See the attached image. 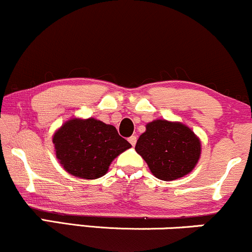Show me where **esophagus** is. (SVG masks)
Masks as SVG:
<instances>
[{
  "instance_id": "34e87169",
  "label": "esophagus",
  "mask_w": 252,
  "mask_h": 252,
  "mask_svg": "<svg viewBox=\"0 0 252 252\" xmlns=\"http://www.w3.org/2000/svg\"><path fill=\"white\" fill-rule=\"evenodd\" d=\"M128 141L132 146H134L135 143H137V137H135V135H132V137L128 138Z\"/></svg>"
}]
</instances>
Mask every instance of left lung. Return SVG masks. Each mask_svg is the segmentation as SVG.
<instances>
[{
	"label": "left lung",
	"instance_id": "obj_1",
	"mask_svg": "<svg viewBox=\"0 0 252 252\" xmlns=\"http://www.w3.org/2000/svg\"><path fill=\"white\" fill-rule=\"evenodd\" d=\"M135 151L157 178L168 182L193 170L200 157V141L183 124L155 120L146 125Z\"/></svg>",
	"mask_w": 252,
	"mask_h": 252
}]
</instances>
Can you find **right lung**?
Here are the masks:
<instances>
[{"mask_svg": "<svg viewBox=\"0 0 252 252\" xmlns=\"http://www.w3.org/2000/svg\"><path fill=\"white\" fill-rule=\"evenodd\" d=\"M56 157L68 173L96 179L108 171L112 160L131 147L117 128L93 119H72L53 137Z\"/></svg>", "mask_w": 252, "mask_h": 252, "instance_id": "obj_1", "label": "right lung"}]
</instances>
